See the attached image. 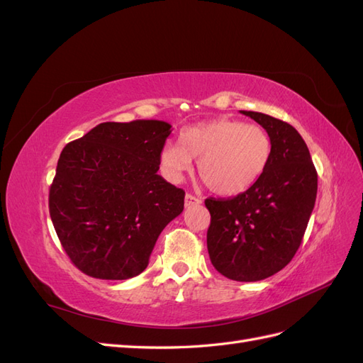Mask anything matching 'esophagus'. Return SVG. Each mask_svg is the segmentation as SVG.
I'll return each instance as SVG.
<instances>
[{
    "label": "esophagus",
    "instance_id": "1",
    "mask_svg": "<svg viewBox=\"0 0 363 363\" xmlns=\"http://www.w3.org/2000/svg\"><path fill=\"white\" fill-rule=\"evenodd\" d=\"M196 204H201V199H199V196H195L192 194H186V196H184V206L186 207H191V206H196Z\"/></svg>",
    "mask_w": 363,
    "mask_h": 363
}]
</instances>
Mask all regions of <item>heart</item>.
Returning a JSON list of instances; mask_svg holds the SVG:
<instances>
[{"mask_svg":"<svg viewBox=\"0 0 363 363\" xmlns=\"http://www.w3.org/2000/svg\"><path fill=\"white\" fill-rule=\"evenodd\" d=\"M272 140L265 128L219 118L182 130L179 145L160 151V167L171 180H180L199 160L196 171L208 189L219 195L248 191L265 174Z\"/></svg>","mask_w":363,"mask_h":363,"instance_id":"b5f03b06","label":"heart"}]
</instances>
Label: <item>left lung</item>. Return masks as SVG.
Listing matches in <instances>:
<instances>
[{
    "instance_id": "left-lung-1",
    "label": "left lung",
    "mask_w": 363,
    "mask_h": 363,
    "mask_svg": "<svg viewBox=\"0 0 363 363\" xmlns=\"http://www.w3.org/2000/svg\"><path fill=\"white\" fill-rule=\"evenodd\" d=\"M268 131L265 174L233 199H207V250L212 265L236 281H259L283 269L298 250L312 215L318 175L306 142L291 124L240 111Z\"/></svg>"
}]
</instances>
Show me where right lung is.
Segmentation results:
<instances>
[{
    "label": "right lung",
    "mask_w": 363,
    "mask_h": 363,
    "mask_svg": "<svg viewBox=\"0 0 363 363\" xmlns=\"http://www.w3.org/2000/svg\"><path fill=\"white\" fill-rule=\"evenodd\" d=\"M169 135L171 125L157 119L103 123L63 148L50 216L86 276H139L162 230L183 212L184 191L157 174Z\"/></svg>",
    "instance_id": "1"
}]
</instances>
